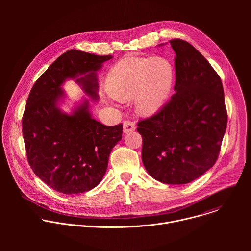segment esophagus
Segmentation results:
<instances>
[{
    "label": "esophagus",
    "instance_id": "1",
    "mask_svg": "<svg viewBox=\"0 0 251 251\" xmlns=\"http://www.w3.org/2000/svg\"><path fill=\"white\" fill-rule=\"evenodd\" d=\"M135 123H133L132 121H124L123 123V131L125 134L131 133L135 130Z\"/></svg>",
    "mask_w": 251,
    "mask_h": 251
}]
</instances>
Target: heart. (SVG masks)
Instances as JSON below:
<instances>
[{
    "instance_id": "obj_1",
    "label": "heart",
    "mask_w": 251,
    "mask_h": 251,
    "mask_svg": "<svg viewBox=\"0 0 251 251\" xmlns=\"http://www.w3.org/2000/svg\"><path fill=\"white\" fill-rule=\"evenodd\" d=\"M174 76V66L165 57H127L111 68L106 87L119 101L135 98L137 113L151 117L165 105Z\"/></svg>"
}]
</instances>
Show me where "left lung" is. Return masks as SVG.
Returning a JSON list of instances; mask_svg holds the SVG:
<instances>
[{"mask_svg":"<svg viewBox=\"0 0 251 251\" xmlns=\"http://www.w3.org/2000/svg\"><path fill=\"white\" fill-rule=\"evenodd\" d=\"M176 53L175 94L154 116L140 120L142 161L155 180L193 182L219 157L227 113L221 77L203 55L183 40L170 41Z\"/></svg>","mask_w":251,"mask_h":251,"instance_id":"obj_1","label":"left lung"}]
</instances>
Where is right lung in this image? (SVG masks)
<instances>
[{"label": "right lung", "instance_id": "add662e5", "mask_svg": "<svg viewBox=\"0 0 251 251\" xmlns=\"http://www.w3.org/2000/svg\"><path fill=\"white\" fill-rule=\"evenodd\" d=\"M111 58L67 50L29 92L22 120L27 161L33 173L56 192L75 195L95 188L105 175L113 147L122 139L123 125L96 121L86 98L70 114L58 107L67 79L75 80L92 100H98L97 71Z\"/></svg>", "mask_w": 251, "mask_h": 251}]
</instances>
